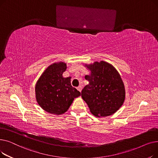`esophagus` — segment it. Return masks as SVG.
Masks as SVG:
<instances>
[{
  "mask_svg": "<svg viewBox=\"0 0 158 158\" xmlns=\"http://www.w3.org/2000/svg\"><path fill=\"white\" fill-rule=\"evenodd\" d=\"M77 90H79L80 92H81V91H82V86H78L77 88Z\"/></svg>",
  "mask_w": 158,
  "mask_h": 158,
  "instance_id": "obj_1",
  "label": "esophagus"
}]
</instances>
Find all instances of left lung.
Here are the masks:
<instances>
[{"mask_svg": "<svg viewBox=\"0 0 158 158\" xmlns=\"http://www.w3.org/2000/svg\"><path fill=\"white\" fill-rule=\"evenodd\" d=\"M90 71L85 79L89 84L81 92L82 99L90 112L97 117L110 116L117 112L126 98V89L118 72L106 61L85 64Z\"/></svg>", "mask_w": 158, "mask_h": 158, "instance_id": "1", "label": "left lung"}]
</instances>
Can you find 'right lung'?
I'll list each match as a JSON object with an SVG mask.
<instances>
[{
    "instance_id": "obj_1",
    "label": "right lung",
    "mask_w": 158,
    "mask_h": 158,
    "mask_svg": "<svg viewBox=\"0 0 158 158\" xmlns=\"http://www.w3.org/2000/svg\"><path fill=\"white\" fill-rule=\"evenodd\" d=\"M67 68L63 61L54 63L45 70L35 85V97L44 111L60 115L68 111L75 98L81 93L72 86L70 77H64Z\"/></svg>"
}]
</instances>
